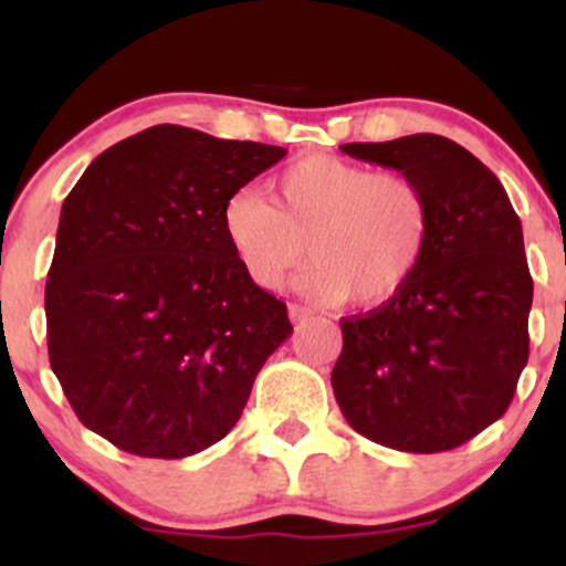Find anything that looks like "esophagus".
<instances>
[{"mask_svg":"<svg viewBox=\"0 0 566 566\" xmlns=\"http://www.w3.org/2000/svg\"><path fill=\"white\" fill-rule=\"evenodd\" d=\"M290 319L295 322V324H303V322H308V319H311V311L305 308V305H297V303H292V305H290Z\"/></svg>","mask_w":566,"mask_h":566,"instance_id":"esophagus-1","label":"esophagus"}]
</instances>
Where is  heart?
Instances as JSON below:
<instances>
[{
	"instance_id": "heart-1",
	"label": "heart",
	"mask_w": 566,
	"mask_h": 566,
	"mask_svg": "<svg viewBox=\"0 0 566 566\" xmlns=\"http://www.w3.org/2000/svg\"><path fill=\"white\" fill-rule=\"evenodd\" d=\"M220 226L258 287H284L308 252L314 265L303 287L311 295L380 305L399 295L423 265L433 239V205L405 172L314 154L271 180V199L255 188L233 193Z\"/></svg>"
}]
</instances>
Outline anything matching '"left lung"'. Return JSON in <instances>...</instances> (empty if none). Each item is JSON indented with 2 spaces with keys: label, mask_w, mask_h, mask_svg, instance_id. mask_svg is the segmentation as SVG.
Returning a JSON list of instances; mask_svg holds the SVG:
<instances>
[{
  "label": "left lung",
  "mask_w": 566,
  "mask_h": 566,
  "mask_svg": "<svg viewBox=\"0 0 566 566\" xmlns=\"http://www.w3.org/2000/svg\"><path fill=\"white\" fill-rule=\"evenodd\" d=\"M340 148L418 180L433 205V239L399 295L340 322L335 399L348 426L382 447L454 450L503 418L527 365L522 220L495 172L450 138L418 133Z\"/></svg>",
  "instance_id": "left-lung-1"
}]
</instances>
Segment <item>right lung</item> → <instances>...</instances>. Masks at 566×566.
Listing matches in <instances>:
<instances>
[{
    "instance_id": "right-lung-1",
    "label": "right lung",
    "mask_w": 566,
    "mask_h": 566,
    "mask_svg": "<svg viewBox=\"0 0 566 566\" xmlns=\"http://www.w3.org/2000/svg\"><path fill=\"white\" fill-rule=\"evenodd\" d=\"M287 148L157 125L71 188L44 287L50 367L97 437L140 458L212 447L292 335L244 274L220 216Z\"/></svg>"
}]
</instances>
